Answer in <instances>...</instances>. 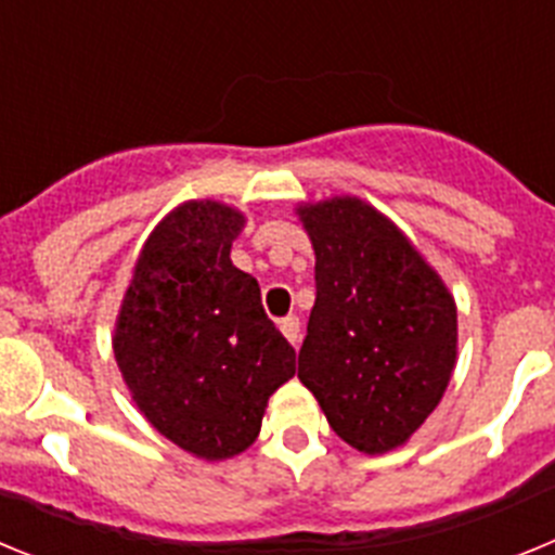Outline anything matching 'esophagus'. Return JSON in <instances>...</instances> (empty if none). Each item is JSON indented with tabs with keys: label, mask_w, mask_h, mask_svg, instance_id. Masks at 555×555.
Segmentation results:
<instances>
[{
	"label": "esophagus",
	"mask_w": 555,
	"mask_h": 555,
	"mask_svg": "<svg viewBox=\"0 0 555 555\" xmlns=\"http://www.w3.org/2000/svg\"><path fill=\"white\" fill-rule=\"evenodd\" d=\"M281 333L294 347L300 345V317H286V320H281Z\"/></svg>",
	"instance_id": "1"
}]
</instances>
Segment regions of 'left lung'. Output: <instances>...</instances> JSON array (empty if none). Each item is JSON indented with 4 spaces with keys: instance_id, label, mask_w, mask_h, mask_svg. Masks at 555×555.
Here are the masks:
<instances>
[{
    "instance_id": "obj_1",
    "label": "left lung",
    "mask_w": 555,
    "mask_h": 555,
    "mask_svg": "<svg viewBox=\"0 0 555 555\" xmlns=\"http://www.w3.org/2000/svg\"><path fill=\"white\" fill-rule=\"evenodd\" d=\"M294 210L317 255L297 377L350 448L389 453L448 389L459 356L453 294L366 199L341 194Z\"/></svg>"
}]
</instances>
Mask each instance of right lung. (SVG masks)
<instances>
[{"instance_id": "add662e5", "label": "right lung", "mask_w": 555, "mask_h": 555, "mask_svg": "<svg viewBox=\"0 0 555 555\" xmlns=\"http://www.w3.org/2000/svg\"><path fill=\"white\" fill-rule=\"evenodd\" d=\"M244 222L219 199L169 210L141 247L113 327V356L146 423L205 461L258 439L297 358L263 313L258 281L230 261Z\"/></svg>"}]
</instances>
